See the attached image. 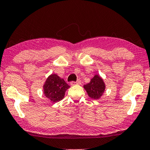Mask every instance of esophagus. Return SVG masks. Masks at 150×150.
Wrapping results in <instances>:
<instances>
[{
    "mask_svg": "<svg viewBox=\"0 0 150 150\" xmlns=\"http://www.w3.org/2000/svg\"><path fill=\"white\" fill-rule=\"evenodd\" d=\"M81 83V80H78L77 81H76V82H74V81H72V82H71V85H80Z\"/></svg>",
    "mask_w": 150,
    "mask_h": 150,
    "instance_id": "1",
    "label": "esophagus"
}]
</instances>
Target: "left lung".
I'll use <instances>...</instances> for the list:
<instances>
[{
  "label": "left lung",
  "instance_id": "1",
  "mask_svg": "<svg viewBox=\"0 0 150 150\" xmlns=\"http://www.w3.org/2000/svg\"><path fill=\"white\" fill-rule=\"evenodd\" d=\"M84 89L90 98L96 100L102 96L105 89V85L100 76L95 75L90 82L84 85Z\"/></svg>",
  "mask_w": 150,
  "mask_h": 150
}]
</instances>
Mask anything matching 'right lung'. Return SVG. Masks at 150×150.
Segmentation results:
<instances>
[{
    "mask_svg": "<svg viewBox=\"0 0 150 150\" xmlns=\"http://www.w3.org/2000/svg\"><path fill=\"white\" fill-rule=\"evenodd\" d=\"M69 87L63 79L54 74L47 79L43 85V92L45 96L52 103H56L64 98L66 90Z\"/></svg>",
    "mask_w": 150,
    "mask_h": 150,
    "instance_id": "1",
    "label": "right lung"
}]
</instances>
